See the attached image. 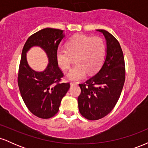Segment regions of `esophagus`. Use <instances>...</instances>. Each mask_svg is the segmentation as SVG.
Listing matches in <instances>:
<instances>
[{"label":"esophagus","mask_w":148,"mask_h":148,"mask_svg":"<svg viewBox=\"0 0 148 148\" xmlns=\"http://www.w3.org/2000/svg\"><path fill=\"white\" fill-rule=\"evenodd\" d=\"M77 85H78V83H76V82H71V83H70V86H77Z\"/></svg>","instance_id":"obj_1"}]
</instances>
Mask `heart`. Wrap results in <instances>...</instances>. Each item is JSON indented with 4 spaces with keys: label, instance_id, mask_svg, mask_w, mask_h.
<instances>
[{
    "label": "heart",
    "instance_id": "1",
    "mask_svg": "<svg viewBox=\"0 0 148 148\" xmlns=\"http://www.w3.org/2000/svg\"><path fill=\"white\" fill-rule=\"evenodd\" d=\"M106 55V46L100 37L76 35L66 43V48L60 47L56 51L59 67L68 70L75 58L76 64L67 73L70 81H79L86 76L87 72L94 74L102 65Z\"/></svg>",
    "mask_w": 148,
    "mask_h": 148
}]
</instances>
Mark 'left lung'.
<instances>
[{
    "instance_id": "8db88e82",
    "label": "left lung",
    "mask_w": 148,
    "mask_h": 148,
    "mask_svg": "<svg viewBox=\"0 0 148 148\" xmlns=\"http://www.w3.org/2000/svg\"><path fill=\"white\" fill-rule=\"evenodd\" d=\"M106 42L104 62L95 75L79 84L78 97L79 112L88 120H96L106 116L118 101L125 80V66L121 47L114 36L103 29Z\"/></svg>"
}]
</instances>
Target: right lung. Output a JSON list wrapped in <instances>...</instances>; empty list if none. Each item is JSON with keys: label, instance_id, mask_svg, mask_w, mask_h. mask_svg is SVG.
Instances as JSON below:
<instances>
[{"label": "right lung", "instance_id": "obj_1", "mask_svg": "<svg viewBox=\"0 0 148 148\" xmlns=\"http://www.w3.org/2000/svg\"><path fill=\"white\" fill-rule=\"evenodd\" d=\"M64 37L63 30L44 28L32 35L22 50L18 88L27 108L38 118L48 119L56 114L61 100L70 87L69 83H60L63 74L56 60L58 47ZM33 46L43 49L48 58L49 63L42 72L34 71L27 61V52Z\"/></svg>", "mask_w": 148, "mask_h": 148}]
</instances>
